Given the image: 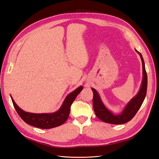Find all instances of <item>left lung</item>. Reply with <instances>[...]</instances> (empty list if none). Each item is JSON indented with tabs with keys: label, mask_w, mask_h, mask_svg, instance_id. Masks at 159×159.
Wrapping results in <instances>:
<instances>
[{
	"label": "left lung",
	"mask_w": 159,
	"mask_h": 159,
	"mask_svg": "<svg viewBox=\"0 0 159 159\" xmlns=\"http://www.w3.org/2000/svg\"><path fill=\"white\" fill-rule=\"evenodd\" d=\"M140 55L143 66V80L137 95L127 103L121 113L115 114L109 111L103 104L98 91L94 88H91L93 93V106L94 112L100 120L107 123L119 125L125 123L133 118L138 110L140 109L145 98L147 89V74L145 70V62L141 54L135 50Z\"/></svg>",
	"instance_id": "obj_1"
}]
</instances>
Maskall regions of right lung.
<instances>
[{"label":"right lung","mask_w":159,"mask_h":159,"mask_svg":"<svg viewBox=\"0 0 159 159\" xmlns=\"http://www.w3.org/2000/svg\"><path fill=\"white\" fill-rule=\"evenodd\" d=\"M83 88V86H80L69 93L66 96L60 108L57 111L52 113H32L26 112L18 106L11 95V98L16 112L24 121L35 127L47 129L58 127L67 121L70 113L71 105L77 95L81 92Z\"/></svg>","instance_id":"1"}]
</instances>
